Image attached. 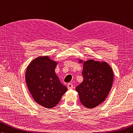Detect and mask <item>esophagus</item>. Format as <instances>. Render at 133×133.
<instances>
[{"instance_id": "1", "label": "esophagus", "mask_w": 133, "mask_h": 133, "mask_svg": "<svg viewBox=\"0 0 133 133\" xmlns=\"http://www.w3.org/2000/svg\"><path fill=\"white\" fill-rule=\"evenodd\" d=\"M74 87V85L71 83H69V84H67V88L69 89H72Z\"/></svg>"}]
</instances>
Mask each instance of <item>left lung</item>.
Returning <instances> with one entry per match:
<instances>
[{"instance_id": "8db88e82", "label": "left lung", "mask_w": 133, "mask_h": 133, "mask_svg": "<svg viewBox=\"0 0 133 133\" xmlns=\"http://www.w3.org/2000/svg\"><path fill=\"white\" fill-rule=\"evenodd\" d=\"M83 81L76 87L80 101L88 109L94 108L105 100L112 88L114 76L112 67L106 62L83 61Z\"/></svg>"}]
</instances>
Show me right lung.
I'll use <instances>...</instances> for the list:
<instances>
[{
  "label": "right lung",
  "instance_id": "obj_1",
  "mask_svg": "<svg viewBox=\"0 0 133 133\" xmlns=\"http://www.w3.org/2000/svg\"><path fill=\"white\" fill-rule=\"evenodd\" d=\"M57 64L49 56H39L31 61L25 72L27 87L34 100L46 108L56 106L67 91L55 74Z\"/></svg>",
  "mask_w": 133,
  "mask_h": 133
}]
</instances>
